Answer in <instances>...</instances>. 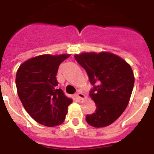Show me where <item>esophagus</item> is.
Segmentation results:
<instances>
[{
	"mask_svg": "<svg viewBox=\"0 0 154 154\" xmlns=\"http://www.w3.org/2000/svg\"><path fill=\"white\" fill-rule=\"evenodd\" d=\"M76 96H77V98H78L79 99H83V98H85L84 94H83L82 91H79L76 93Z\"/></svg>",
	"mask_w": 154,
	"mask_h": 154,
	"instance_id": "esophagus-1",
	"label": "esophagus"
}]
</instances>
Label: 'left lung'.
Segmentation results:
<instances>
[{"instance_id":"left-lung-1","label":"left lung","mask_w":154,"mask_h":154,"mask_svg":"<svg viewBox=\"0 0 154 154\" xmlns=\"http://www.w3.org/2000/svg\"><path fill=\"white\" fill-rule=\"evenodd\" d=\"M75 59L87 71L93 86L90 96L95 112L87 114V123L104 127L113 123L126 110L134 84L131 67L119 56L109 52L82 53Z\"/></svg>"}]
</instances>
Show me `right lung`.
<instances>
[{
	"instance_id": "obj_1",
	"label": "right lung",
	"mask_w": 154,
	"mask_h": 154,
	"mask_svg": "<svg viewBox=\"0 0 154 154\" xmlns=\"http://www.w3.org/2000/svg\"><path fill=\"white\" fill-rule=\"evenodd\" d=\"M70 55H43L27 60L17 70L16 85L24 109L35 121L46 126L63 123L72 99L58 87L60 63Z\"/></svg>"
}]
</instances>
